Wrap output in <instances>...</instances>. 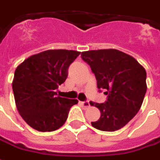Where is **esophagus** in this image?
<instances>
[{
    "instance_id": "1",
    "label": "esophagus",
    "mask_w": 160,
    "mask_h": 160,
    "mask_svg": "<svg viewBox=\"0 0 160 160\" xmlns=\"http://www.w3.org/2000/svg\"><path fill=\"white\" fill-rule=\"evenodd\" d=\"M80 103L82 104V106L83 107V108H89V107H90V103H89V102H80Z\"/></svg>"
}]
</instances>
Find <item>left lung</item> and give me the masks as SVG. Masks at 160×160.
I'll return each instance as SVG.
<instances>
[{"label":"left lung","mask_w":160,"mask_h":160,"mask_svg":"<svg viewBox=\"0 0 160 160\" xmlns=\"http://www.w3.org/2000/svg\"><path fill=\"white\" fill-rule=\"evenodd\" d=\"M97 81L107 89L105 103H91L101 116L91 122L96 129L113 132L123 128L140 110L147 92V72L134 58L115 49L91 50L81 53Z\"/></svg>","instance_id":"1"}]
</instances>
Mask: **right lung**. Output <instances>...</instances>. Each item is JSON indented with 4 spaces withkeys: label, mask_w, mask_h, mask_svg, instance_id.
<instances>
[{
    "label": "right lung",
    "mask_w": 160,
    "mask_h": 160,
    "mask_svg": "<svg viewBox=\"0 0 160 160\" xmlns=\"http://www.w3.org/2000/svg\"><path fill=\"white\" fill-rule=\"evenodd\" d=\"M79 54L72 50H47L17 66L12 83L14 100L20 116L31 128L52 132L66 122L70 108L78 101L57 96L56 89Z\"/></svg>",
    "instance_id": "add662e5"
}]
</instances>
